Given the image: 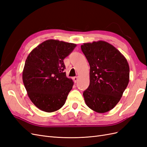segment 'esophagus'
<instances>
[{
  "label": "esophagus",
  "mask_w": 147,
  "mask_h": 147,
  "mask_svg": "<svg viewBox=\"0 0 147 147\" xmlns=\"http://www.w3.org/2000/svg\"><path fill=\"white\" fill-rule=\"evenodd\" d=\"M73 80H74V81L75 83H77V81H78V77H75L73 78Z\"/></svg>",
  "instance_id": "esophagus-1"
}]
</instances>
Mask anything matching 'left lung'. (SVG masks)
<instances>
[{"instance_id":"left-lung-1","label":"left lung","mask_w":147,"mask_h":147,"mask_svg":"<svg viewBox=\"0 0 147 147\" xmlns=\"http://www.w3.org/2000/svg\"><path fill=\"white\" fill-rule=\"evenodd\" d=\"M90 66V85L83 92L86 105L103 113L118 103L129 81V66L117 49L105 41L81 46Z\"/></svg>"}]
</instances>
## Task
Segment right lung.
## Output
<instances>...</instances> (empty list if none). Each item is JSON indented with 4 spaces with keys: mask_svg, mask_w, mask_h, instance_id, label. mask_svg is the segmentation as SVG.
<instances>
[{
    "mask_svg": "<svg viewBox=\"0 0 147 147\" xmlns=\"http://www.w3.org/2000/svg\"><path fill=\"white\" fill-rule=\"evenodd\" d=\"M76 46L47 40L35 47L26 60L23 83L30 100L43 112H55L65 104L74 82L66 77L63 60Z\"/></svg>",
    "mask_w": 147,
    "mask_h": 147,
    "instance_id": "right-lung-1",
    "label": "right lung"
}]
</instances>
